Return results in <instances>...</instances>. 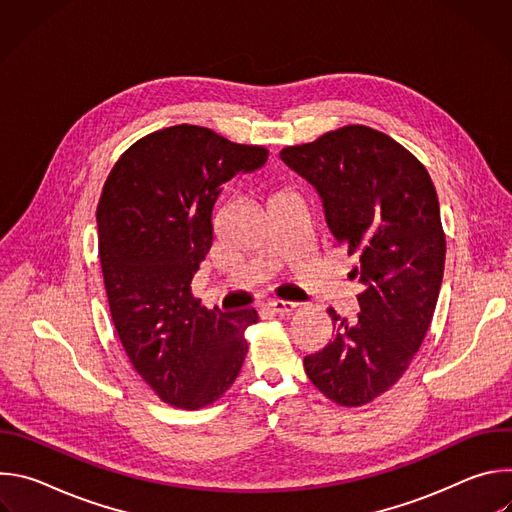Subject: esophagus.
<instances>
[{
	"mask_svg": "<svg viewBox=\"0 0 512 512\" xmlns=\"http://www.w3.org/2000/svg\"><path fill=\"white\" fill-rule=\"evenodd\" d=\"M267 308L273 312V314H291V312H296L298 310V304H294V302H283V300H273V302H269L267 304Z\"/></svg>",
	"mask_w": 512,
	"mask_h": 512,
	"instance_id": "34e87169",
	"label": "esophagus"
}]
</instances>
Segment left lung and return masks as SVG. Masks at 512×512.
<instances>
[{"mask_svg": "<svg viewBox=\"0 0 512 512\" xmlns=\"http://www.w3.org/2000/svg\"><path fill=\"white\" fill-rule=\"evenodd\" d=\"M281 160L322 198L328 229L362 283L354 322L328 310L334 338L304 358L314 387L342 407L367 405L409 369L440 296L446 235L425 166L393 137L344 125L289 145Z\"/></svg>", "mask_w": 512, "mask_h": 512, "instance_id": "8db88e82", "label": "left lung"}]
</instances>
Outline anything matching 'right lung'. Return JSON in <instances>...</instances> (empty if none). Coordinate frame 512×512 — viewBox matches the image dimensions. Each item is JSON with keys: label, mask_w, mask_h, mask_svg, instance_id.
Wrapping results in <instances>:
<instances>
[{"label": "right lung", "mask_w": 512, "mask_h": 512, "mask_svg": "<svg viewBox=\"0 0 512 512\" xmlns=\"http://www.w3.org/2000/svg\"><path fill=\"white\" fill-rule=\"evenodd\" d=\"M269 150L174 125L135 141L97 206L99 259L117 336L137 375L168 405L200 409L235 383L253 308L218 312L192 296L214 239L221 186L261 168Z\"/></svg>", "instance_id": "1"}]
</instances>
